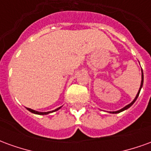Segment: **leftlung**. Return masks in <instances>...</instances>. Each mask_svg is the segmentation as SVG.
<instances>
[{
  "mask_svg": "<svg viewBox=\"0 0 151 151\" xmlns=\"http://www.w3.org/2000/svg\"><path fill=\"white\" fill-rule=\"evenodd\" d=\"M143 79H144V77H143V72H142V82H141V86H140V88H139V91H138V92H137V94L136 95V97H135V99H133V101L131 102L129 104H128L126 105L124 108H121L120 110H118V111H109L110 113H112V114H116V113H120V112H121V111H124V110H126V109H128V108H129L132 105L134 104V102L136 101L137 100V97H138V95H139V93L140 91H141V89H142V86H143Z\"/></svg>",
  "mask_w": 151,
  "mask_h": 151,
  "instance_id": "obj_1",
  "label": "left lung"
}]
</instances>
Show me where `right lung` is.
I'll list each match as a JSON object with an SVG mask.
<instances>
[{
    "instance_id": "add662e5",
    "label": "right lung",
    "mask_w": 151,
    "mask_h": 151,
    "mask_svg": "<svg viewBox=\"0 0 151 151\" xmlns=\"http://www.w3.org/2000/svg\"><path fill=\"white\" fill-rule=\"evenodd\" d=\"M60 108H61V107H60V108H56V109H55V110H53V111H47V112H41V111H35V110H33V109H31V108H27V109L28 111H30L31 112H32V113L37 114V115H47L48 113H51V112H53V111H58V110H59Z\"/></svg>"
}]
</instances>
